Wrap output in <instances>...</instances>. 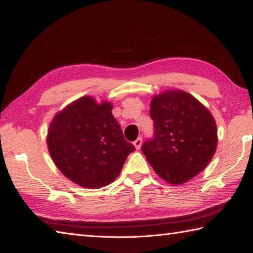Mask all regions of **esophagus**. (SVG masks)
Returning <instances> with one entry per match:
<instances>
[{
  "label": "esophagus",
  "instance_id": "obj_1",
  "mask_svg": "<svg viewBox=\"0 0 253 253\" xmlns=\"http://www.w3.org/2000/svg\"><path fill=\"white\" fill-rule=\"evenodd\" d=\"M141 143H142V138L141 137H138L137 139L133 141V146H135V148H136L137 150H139L140 147H141Z\"/></svg>",
  "mask_w": 253,
  "mask_h": 253
}]
</instances>
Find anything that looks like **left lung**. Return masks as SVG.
Returning <instances> with one entry per match:
<instances>
[{"label": "left lung", "mask_w": 253, "mask_h": 253, "mask_svg": "<svg viewBox=\"0 0 253 253\" xmlns=\"http://www.w3.org/2000/svg\"><path fill=\"white\" fill-rule=\"evenodd\" d=\"M155 137L142 145L147 161L162 180L180 185L205 169L215 155L217 126L211 112L182 90L152 97Z\"/></svg>", "instance_id": "left-lung-1"}]
</instances>
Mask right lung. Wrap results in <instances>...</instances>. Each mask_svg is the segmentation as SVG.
I'll list each match as a JSON object with an SVG mask.
<instances>
[{"label": "right lung", "instance_id": "obj_1", "mask_svg": "<svg viewBox=\"0 0 253 253\" xmlns=\"http://www.w3.org/2000/svg\"><path fill=\"white\" fill-rule=\"evenodd\" d=\"M112 103L82 96L58 112L49 125L48 150L69 180L86 189H101L120 175L135 147L123 135Z\"/></svg>", "mask_w": 253, "mask_h": 253}]
</instances>
